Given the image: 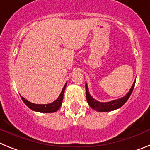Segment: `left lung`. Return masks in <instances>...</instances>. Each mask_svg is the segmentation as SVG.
Returning <instances> with one entry per match:
<instances>
[{"label": "left lung", "mask_w": 150, "mask_h": 150, "mask_svg": "<svg viewBox=\"0 0 150 150\" xmlns=\"http://www.w3.org/2000/svg\"><path fill=\"white\" fill-rule=\"evenodd\" d=\"M135 82L132 85V88H130L129 91L127 93L126 95H125L123 98H119L117 100H111L109 102H100L98 101V100H95V98H93L91 95H90L89 92H88V86L86 83V99L87 102H88V105L94 109L95 110L98 111V112H109V111L114 110L118 109L121 107L122 106L124 105L125 104V102L128 100V99L129 98L130 95L132 93V91L134 89V87Z\"/></svg>", "instance_id": "obj_1"}]
</instances>
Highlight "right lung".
I'll return each instance as SVG.
<instances>
[{
	"label": "right lung",
	"mask_w": 150,
	"mask_h": 150,
	"mask_svg": "<svg viewBox=\"0 0 150 150\" xmlns=\"http://www.w3.org/2000/svg\"><path fill=\"white\" fill-rule=\"evenodd\" d=\"M66 85H67V83H65L64 86L63 88H62V92H61L59 98H58L55 101H53L52 103H50V104H34V103H31V102L26 100L25 98H24L22 96H21V98H22L24 103H25V104L30 110H32L37 111V112H56V111L60 108L61 106H62V100H63L64 92V90H65Z\"/></svg>",
	"instance_id": "obj_1"
}]
</instances>
